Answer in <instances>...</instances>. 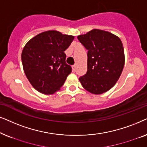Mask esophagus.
<instances>
[{
    "label": "esophagus",
    "instance_id": "34e87169",
    "mask_svg": "<svg viewBox=\"0 0 147 147\" xmlns=\"http://www.w3.org/2000/svg\"><path fill=\"white\" fill-rule=\"evenodd\" d=\"M72 71L76 72V70H77V66L75 64V65H73L72 66Z\"/></svg>",
    "mask_w": 147,
    "mask_h": 147
}]
</instances>
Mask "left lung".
<instances>
[{
    "instance_id": "left-lung-1",
    "label": "left lung",
    "mask_w": 147,
    "mask_h": 147,
    "mask_svg": "<svg viewBox=\"0 0 147 147\" xmlns=\"http://www.w3.org/2000/svg\"><path fill=\"white\" fill-rule=\"evenodd\" d=\"M77 38L88 50L87 73L79 78L82 86L95 95L105 93L115 85L124 68L122 41L110 32L97 29Z\"/></svg>"
}]
</instances>
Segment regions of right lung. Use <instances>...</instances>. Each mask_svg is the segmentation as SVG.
Returning <instances> with one entry per match:
<instances>
[{
	"label": "right lung",
	"instance_id": "add662e5",
	"mask_svg": "<svg viewBox=\"0 0 147 147\" xmlns=\"http://www.w3.org/2000/svg\"><path fill=\"white\" fill-rule=\"evenodd\" d=\"M74 38L51 30L37 35L25 44L21 54L23 70L37 91L46 95L53 94L63 85L72 72L66 62L64 51Z\"/></svg>",
	"mask_w": 147,
	"mask_h": 147
}]
</instances>
